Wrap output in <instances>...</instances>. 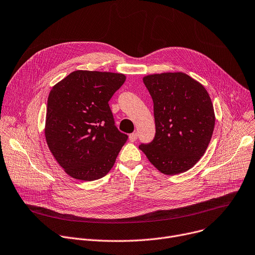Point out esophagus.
<instances>
[{
    "label": "esophagus",
    "mask_w": 255,
    "mask_h": 255,
    "mask_svg": "<svg viewBox=\"0 0 255 255\" xmlns=\"http://www.w3.org/2000/svg\"><path fill=\"white\" fill-rule=\"evenodd\" d=\"M137 133L136 132H134V133H131L130 135H129V140L131 141V142H134L136 139H137Z\"/></svg>",
    "instance_id": "obj_1"
}]
</instances>
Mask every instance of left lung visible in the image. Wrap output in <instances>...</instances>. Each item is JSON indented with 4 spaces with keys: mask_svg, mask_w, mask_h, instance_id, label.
Segmentation results:
<instances>
[{
    "mask_svg": "<svg viewBox=\"0 0 255 255\" xmlns=\"http://www.w3.org/2000/svg\"><path fill=\"white\" fill-rule=\"evenodd\" d=\"M143 83L153 102L155 136L139 148L160 173L186 172L212 139L216 118L210 95L183 72L147 75Z\"/></svg>",
    "mask_w": 255,
    "mask_h": 255,
    "instance_id": "8db88e82",
    "label": "left lung"
}]
</instances>
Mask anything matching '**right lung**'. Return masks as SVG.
Masks as SVG:
<instances>
[{"label": "right lung", "instance_id": "right-lung-1", "mask_svg": "<svg viewBox=\"0 0 255 255\" xmlns=\"http://www.w3.org/2000/svg\"><path fill=\"white\" fill-rule=\"evenodd\" d=\"M125 80L121 73L77 70L53 86L45 140L70 177L94 181L113 168L128 136L115 126L109 101Z\"/></svg>", "mask_w": 255, "mask_h": 255}]
</instances>
